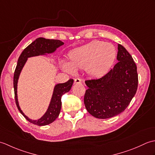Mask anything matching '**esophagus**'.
<instances>
[{
	"instance_id": "obj_1",
	"label": "esophagus",
	"mask_w": 155,
	"mask_h": 155,
	"mask_svg": "<svg viewBox=\"0 0 155 155\" xmlns=\"http://www.w3.org/2000/svg\"><path fill=\"white\" fill-rule=\"evenodd\" d=\"M81 83V80L80 79V78H75L74 80V84H80Z\"/></svg>"
}]
</instances>
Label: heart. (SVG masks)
<instances>
[{"mask_svg": "<svg viewBox=\"0 0 155 155\" xmlns=\"http://www.w3.org/2000/svg\"><path fill=\"white\" fill-rule=\"evenodd\" d=\"M69 62H61V68L70 74L75 69L84 68L87 73L94 77L104 74L116 58V50L110 43L93 41L72 50L69 53Z\"/></svg>", "mask_w": 155, "mask_h": 155, "instance_id": "obj_1", "label": "heart"}]
</instances>
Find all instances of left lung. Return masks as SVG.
<instances>
[{
  "mask_svg": "<svg viewBox=\"0 0 155 155\" xmlns=\"http://www.w3.org/2000/svg\"><path fill=\"white\" fill-rule=\"evenodd\" d=\"M117 63L99 78L86 80L88 87L84 103L87 111L97 118H109L126 109L138 87L137 66L124 47L118 45Z\"/></svg>",
  "mask_w": 155,
  "mask_h": 155,
  "instance_id": "1",
  "label": "left lung"
}]
</instances>
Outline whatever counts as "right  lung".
<instances>
[{
    "mask_svg": "<svg viewBox=\"0 0 155 155\" xmlns=\"http://www.w3.org/2000/svg\"><path fill=\"white\" fill-rule=\"evenodd\" d=\"M63 45L64 42L59 40L47 39L42 37L38 38L24 49L18 59L17 65H16L14 74V80H13L16 104L20 113L24 116L26 119L30 123L38 125V126H45V125L51 124L58 117L61 109L62 95L71 90L74 80L70 79L64 83H58L56 84L54 87L51 102L49 103L47 111L40 118L37 120H32L26 116L19 106L17 95V86L19 76L28 60V58L52 54L54 52L58 47Z\"/></svg>",
    "mask_w": 155,
    "mask_h": 155,
    "instance_id": "right-lung-1",
    "label": "right lung"
}]
</instances>
